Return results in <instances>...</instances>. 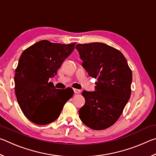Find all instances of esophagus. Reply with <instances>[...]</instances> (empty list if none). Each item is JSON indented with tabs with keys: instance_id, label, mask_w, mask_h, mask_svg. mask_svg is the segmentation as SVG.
Wrapping results in <instances>:
<instances>
[{
	"instance_id": "obj_1",
	"label": "esophagus",
	"mask_w": 156,
	"mask_h": 156,
	"mask_svg": "<svg viewBox=\"0 0 156 156\" xmlns=\"http://www.w3.org/2000/svg\"><path fill=\"white\" fill-rule=\"evenodd\" d=\"M73 91H74L75 94H80L81 91L80 89H73Z\"/></svg>"
}]
</instances>
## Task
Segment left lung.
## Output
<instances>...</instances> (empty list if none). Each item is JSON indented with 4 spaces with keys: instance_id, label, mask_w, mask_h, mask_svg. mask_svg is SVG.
Masks as SVG:
<instances>
[{
    "instance_id": "left-lung-1",
    "label": "left lung",
    "mask_w": 156,
    "mask_h": 156,
    "mask_svg": "<svg viewBox=\"0 0 156 156\" xmlns=\"http://www.w3.org/2000/svg\"><path fill=\"white\" fill-rule=\"evenodd\" d=\"M89 76L97 78L94 91H83L85 104L79 110L84 125L94 130L112 126L131 96L132 72L119 50L102 43L76 46Z\"/></svg>"
}]
</instances>
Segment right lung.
Returning a JSON list of instances; mask_svg holds the SVG:
<instances>
[{"mask_svg":"<svg viewBox=\"0 0 156 156\" xmlns=\"http://www.w3.org/2000/svg\"><path fill=\"white\" fill-rule=\"evenodd\" d=\"M76 44L43 40L21 54L14 74L15 94L23 113L32 122L44 125L54 122L73 96L72 88L57 89L48 81L57 74V70L73 52Z\"/></svg>","mask_w":156,"mask_h":156,"instance_id":"right-lung-1","label":"right lung"}]
</instances>
